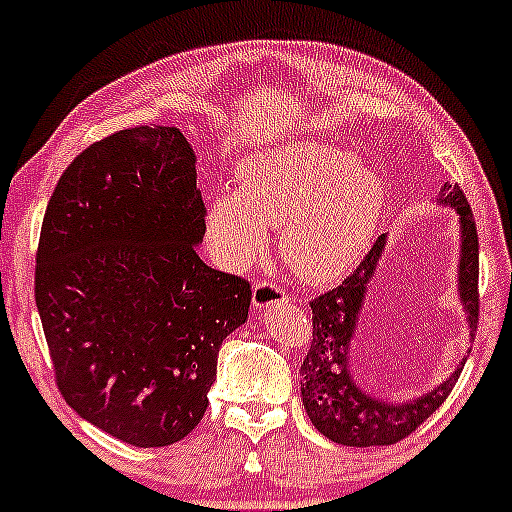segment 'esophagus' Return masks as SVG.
Returning a JSON list of instances; mask_svg holds the SVG:
<instances>
[{"label":"esophagus","mask_w":512,"mask_h":512,"mask_svg":"<svg viewBox=\"0 0 512 512\" xmlns=\"http://www.w3.org/2000/svg\"><path fill=\"white\" fill-rule=\"evenodd\" d=\"M286 298H288L286 291H283L278 283L256 281V286H254V305H256V308H268V305L281 303V300H286Z\"/></svg>","instance_id":"obj_1"}]
</instances>
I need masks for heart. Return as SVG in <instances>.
Instances as JSON below:
<instances>
[{"label":"heart","mask_w":512,"mask_h":512,"mask_svg":"<svg viewBox=\"0 0 512 512\" xmlns=\"http://www.w3.org/2000/svg\"><path fill=\"white\" fill-rule=\"evenodd\" d=\"M384 202L382 179L350 152L315 142L271 147L239 162L236 192L209 202V246L221 268L239 271L278 226L283 261L305 281L328 283L365 254Z\"/></svg>","instance_id":"b5f03b06"}]
</instances>
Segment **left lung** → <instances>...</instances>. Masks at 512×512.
<instances>
[{"label":"left lung","instance_id":"1","mask_svg":"<svg viewBox=\"0 0 512 512\" xmlns=\"http://www.w3.org/2000/svg\"><path fill=\"white\" fill-rule=\"evenodd\" d=\"M439 204L456 209L461 251H458V295L466 310L468 328L478 325V231L468 199L458 184H444ZM379 236L362 258L360 266L333 288L310 303L313 310V340L300 365V397L315 429L342 446H389L407 439L419 429L451 394L466 360L458 362L449 379L436 384L431 392L407 402H384L367 394L352 377V352L357 323L367 288L372 286L374 268L384 251Z\"/></svg>","mask_w":512,"mask_h":512}]
</instances>
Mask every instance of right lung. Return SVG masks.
<instances>
[{
	"instance_id": "1",
	"label": "right lung",
	"mask_w": 512,
	"mask_h": 512,
	"mask_svg": "<svg viewBox=\"0 0 512 512\" xmlns=\"http://www.w3.org/2000/svg\"><path fill=\"white\" fill-rule=\"evenodd\" d=\"M194 162L177 128L120 130L66 167L41 224L34 291L59 392L140 449L202 421L221 342L249 318V281L199 258Z\"/></svg>"
}]
</instances>
